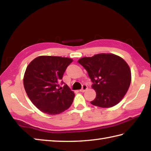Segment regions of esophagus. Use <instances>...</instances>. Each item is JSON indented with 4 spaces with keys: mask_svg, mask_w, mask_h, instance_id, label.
I'll return each mask as SVG.
<instances>
[{
    "mask_svg": "<svg viewBox=\"0 0 151 151\" xmlns=\"http://www.w3.org/2000/svg\"><path fill=\"white\" fill-rule=\"evenodd\" d=\"M86 90H87V86L86 84H83L82 85V89L80 90V91H81V92H84V91H85Z\"/></svg>",
    "mask_w": 151,
    "mask_h": 151,
    "instance_id": "34e87169",
    "label": "esophagus"
}]
</instances>
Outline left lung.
<instances>
[{
	"instance_id": "1",
	"label": "left lung",
	"mask_w": 151,
	"mask_h": 151,
	"mask_svg": "<svg viewBox=\"0 0 151 151\" xmlns=\"http://www.w3.org/2000/svg\"><path fill=\"white\" fill-rule=\"evenodd\" d=\"M87 70L96 91L90 103L109 108L118 104L125 96L131 83V70L122 58L111 54H99L78 61Z\"/></svg>"
}]
</instances>
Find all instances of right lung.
Returning <instances> with one entry per match:
<instances>
[{"label":"right lung","instance_id":"right-lung-1","mask_svg":"<svg viewBox=\"0 0 151 151\" xmlns=\"http://www.w3.org/2000/svg\"><path fill=\"white\" fill-rule=\"evenodd\" d=\"M68 58L39 56L29 64L23 85L32 103L43 113L55 115L70 107L75 93L62 81L67 67L73 62ZM64 84L63 88L60 85Z\"/></svg>","mask_w":151,"mask_h":151}]
</instances>
